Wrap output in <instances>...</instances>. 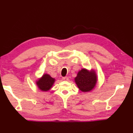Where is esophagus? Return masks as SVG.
I'll list each match as a JSON object with an SVG mask.
<instances>
[{"mask_svg":"<svg viewBox=\"0 0 133 133\" xmlns=\"http://www.w3.org/2000/svg\"><path fill=\"white\" fill-rule=\"evenodd\" d=\"M63 80L64 81H68L69 80V77H63Z\"/></svg>","mask_w":133,"mask_h":133,"instance_id":"1","label":"esophagus"}]
</instances>
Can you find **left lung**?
Listing matches in <instances>:
<instances>
[{
	"label": "left lung",
	"mask_w": 133,
	"mask_h": 133,
	"mask_svg": "<svg viewBox=\"0 0 133 133\" xmlns=\"http://www.w3.org/2000/svg\"><path fill=\"white\" fill-rule=\"evenodd\" d=\"M75 82L78 88L82 92H89L94 89L97 82V76L94 70L89 71L82 69L78 71Z\"/></svg>",
	"instance_id": "left-lung-1"
}]
</instances>
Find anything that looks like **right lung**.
<instances>
[{
	"instance_id": "1",
	"label": "right lung",
	"mask_w": 133,
	"mask_h": 133,
	"mask_svg": "<svg viewBox=\"0 0 133 133\" xmlns=\"http://www.w3.org/2000/svg\"><path fill=\"white\" fill-rule=\"evenodd\" d=\"M55 78L51 77L48 74H44L42 77L39 78L36 82V85L40 90L48 91L50 90L55 82Z\"/></svg>"
}]
</instances>
